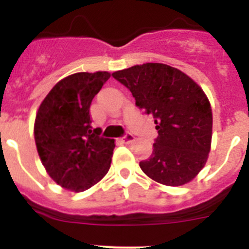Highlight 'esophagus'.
<instances>
[{
	"label": "esophagus",
	"mask_w": 249,
	"mask_h": 249,
	"mask_svg": "<svg viewBox=\"0 0 249 249\" xmlns=\"http://www.w3.org/2000/svg\"><path fill=\"white\" fill-rule=\"evenodd\" d=\"M121 141H122L123 143L129 144V143H132L133 141H135V136L131 135V133H127V135L124 136V137H122V140H121Z\"/></svg>",
	"instance_id": "34e87169"
}]
</instances>
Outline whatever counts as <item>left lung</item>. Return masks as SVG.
<instances>
[{
    "instance_id": "8db88e82",
    "label": "left lung",
    "mask_w": 249,
    "mask_h": 249,
    "mask_svg": "<svg viewBox=\"0 0 249 249\" xmlns=\"http://www.w3.org/2000/svg\"><path fill=\"white\" fill-rule=\"evenodd\" d=\"M112 76L126 86L136 106L155 118L158 137L141 169L164 186L188 183L204 167L212 142V108L190 76L164 63H143Z\"/></svg>"
}]
</instances>
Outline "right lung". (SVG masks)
<instances>
[{"label":"right lung","instance_id":"1","mask_svg":"<svg viewBox=\"0 0 249 249\" xmlns=\"http://www.w3.org/2000/svg\"><path fill=\"white\" fill-rule=\"evenodd\" d=\"M111 73L78 72L65 77L39 105L35 142L46 172L58 186L83 192L111 167L114 140L92 132L89 107Z\"/></svg>","mask_w":249,"mask_h":249}]
</instances>
